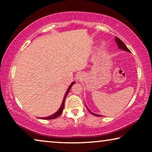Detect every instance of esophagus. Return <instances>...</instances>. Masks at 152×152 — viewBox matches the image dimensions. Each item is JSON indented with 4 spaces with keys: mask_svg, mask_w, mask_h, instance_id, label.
<instances>
[{
    "mask_svg": "<svg viewBox=\"0 0 152 152\" xmlns=\"http://www.w3.org/2000/svg\"><path fill=\"white\" fill-rule=\"evenodd\" d=\"M80 77H81V75H79V79H80Z\"/></svg>",
    "mask_w": 152,
    "mask_h": 152,
    "instance_id": "1",
    "label": "esophagus"
}]
</instances>
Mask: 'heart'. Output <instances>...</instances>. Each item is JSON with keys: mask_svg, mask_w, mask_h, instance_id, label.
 I'll return each instance as SVG.
<instances>
[{"mask_svg": "<svg viewBox=\"0 0 152 152\" xmlns=\"http://www.w3.org/2000/svg\"><path fill=\"white\" fill-rule=\"evenodd\" d=\"M104 46H105V43H102L101 45H100L101 48H104Z\"/></svg>", "mask_w": 152, "mask_h": 152, "instance_id": "b5f03b06", "label": "heart"}]
</instances>
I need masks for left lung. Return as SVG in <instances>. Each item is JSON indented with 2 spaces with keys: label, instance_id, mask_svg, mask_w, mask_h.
Here are the masks:
<instances>
[{
  "label": "left lung",
  "instance_id": "1",
  "mask_svg": "<svg viewBox=\"0 0 152 152\" xmlns=\"http://www.w3.org/2000/svg\"><path fill=\"white\" fill-rule=\"evenodd\" d=\"M115 42L117 43L118 48H119L120 49H122V50H124V51H126V52H129V53H130V50L127 48V47L126 46V45L124 44V43L122 42V41L120 40L119 38H118V37H115ZM87 109H88V111L90 112V113H91V114H93V115H94L95 116H98V117H99V116H101V115H97V114H95V113H92V112H91L90 110L88 109V108H87Z\"/></svg>",
  "mask_w": 152,
  "mask_h": 152
}]
</instances>
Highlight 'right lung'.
Listing matches in <instances>:
<instances>
[{"label": "right lung", "instance_id": "obj_1", "mask_svg": "<svg viewBox=\"0 0 152 152\" xmlns=\"http://www.w3.org/2000/svg\"><path fill=\"white\" fill-rule=\"evenodd\" d=\"M75 82H73L70 85V86L68 87V90H67V91H66V93L65 95H64V97L63 102H62V104H61V107L59 108V109L58 110V111H57V112H56V113H55V114H53V115H50V116H48V117H45V118H40L41 119H43V120H52V119H55V118H57V117H59V116L60 115H61L62 112H63V110H64V102H65L66 97V96H67V95H68V92H69L70 89L71 88L72 86L75 84Z\"/></svg>", "mask_w": 152, "mask_h": 152}]
</instances>
